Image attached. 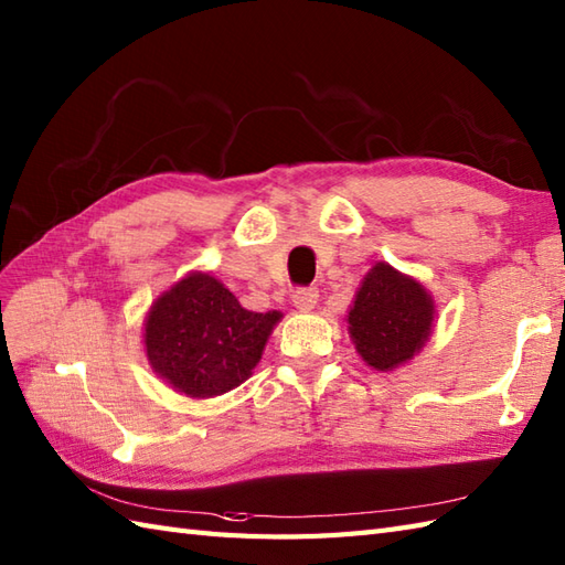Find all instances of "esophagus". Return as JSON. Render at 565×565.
<instances>
[{
    "label": "esophagus",
    "mask_w": 565,
    "mask_h": 565,
    "mask_svg": "<svg viewBox=\"0 0 565 565\" xmlns=\"http://www.w3.org/2000/svg\"><path fill=\"white\" fill-rule=\"evenodd\" d=\"M291 300L300 312H308L315 308V303H318V288H296Z\"/></svg>",
    "instance_id": "esophagus-1"
}]
</instances>
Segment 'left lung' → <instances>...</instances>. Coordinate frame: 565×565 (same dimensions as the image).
<instances>
[{"instance_id":"obj_1","label":"left lung","mask_w":565,"mask_h":565,"mask_svg":"<svg viewBox=\"0 0 565 565\" xmlns=\"http://www.w3.org/2000/svg\"><path fill=\"white\" fill-rule=\"evenodd\" d=\"M436 324V300L426 286L387 262H375L353 296L347 330L359 356L390 373L422 353Z\"/></svg>"}]
</instances>
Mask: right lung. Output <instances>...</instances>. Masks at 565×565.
<instances>
[{
  "mask_svg": "<svg viewBox=\"0 0 565 565\" xmlns=\"http://www.w3.org/2000/svg\"><path fill=\"white\" fill-rule=\"evenodd\" d=\"M284 312H253L209 271H190L153 300L143 353L166 385L212 399L243 385Z\"/></svg>",
  "mask_w": 565,
  "mask_h": 565,
  "instance_id": "obj_1",
  "label": "right lung"
}]
</instances>
